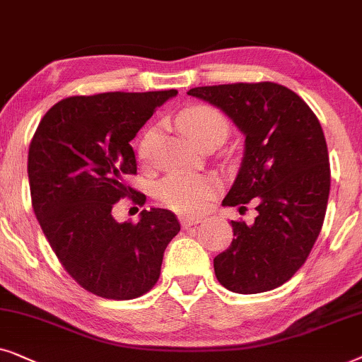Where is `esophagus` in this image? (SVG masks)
<instances>
[{
	"mask_svg": "<svg viewBox=\"0 0 362 362\" xmlns=\"http://www.w3.org/2000/svg\"><path fill=\"white\" fill-rule=\"evenodd\" d=\"M202 218H199V216H180V225L182 228H190V226H194L197 223H200Z\"/></svg>",
	"mask_w": 362,
	"mask_h": 362,
	"instance_id": "esophagus-1",
	"label": "esophagus"
}]
</instances>
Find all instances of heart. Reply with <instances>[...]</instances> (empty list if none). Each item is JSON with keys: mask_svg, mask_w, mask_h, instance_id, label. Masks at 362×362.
Instances as JSON below:
<instances>
[{"mask_svg": "<svg viewBox=\"0 0 362 362\" xmlns=\"http://www.w3.org/2000/svg\"><path fill=\"white\" fill-rule=\"evenodd\" d=\"M178 127L190 137L197 146H200L206 137L210 136H226L228 124L223 115L209 105H194L185 109L178 115ZM157 132L156 129H148L139 142L137 153L139 157L147 160L151 157L153 144H156ZM216 189L215 180L209 175H168L157 185V197L168 209L178 211V214L195 215L205 210L214 192Z\"/></svg>", "mask_w": 362, "mask_h": 362, "instance_id": "obj_1", "label": "heart"}]
</instances>
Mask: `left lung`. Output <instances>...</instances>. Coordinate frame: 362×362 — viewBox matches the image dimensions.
<instances>
[{
  "label": "left lung",
  "instance_id": "obj_1",
  "mask_svg": "<svg viewBox=\"0 0 362 362\" xmlns=\"http://www.w3.org/2000/svg\"><path fill=\"white\" fill-rule=\"evenodd\" d=\"M228 115L245 151L225 206L257 202L252 225L233 221V240L216 255V279L226 290L255 295L286 283L306 262L325 220L331 172L315 112L291 89L274 83L190 89Z\"/></svg>",
  "mask_w": 362,
  "mask_h": 362
}]
</instances>
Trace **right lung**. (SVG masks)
Listing matches in <instances>:
<instances>
[{
    "label": "right lung",
    "mask_w": 362,
    "mask_h": 362,
    "mask_svg": "<svg viewBox=\"0 0 362 362\" xmlns=\"http://www.w3.org/2000/svg\"><path fill=\"white\" fill-rule=\"evenodd\" d=\"M177 90L104 93L62 99L37 125L28 153L33 209L52 252L86 290L132 300L156 285L180 223L170 210H142L119 223L112 206L137 172L131 141ZM142 205L146 195L137 192Z\"/></svg>",
    "instance_id": "obj_1"
}]
</instances>
